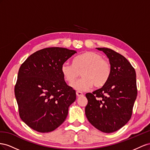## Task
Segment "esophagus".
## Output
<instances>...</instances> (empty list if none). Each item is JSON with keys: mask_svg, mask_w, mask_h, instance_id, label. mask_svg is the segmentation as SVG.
<instances>
[{"mask_svg": "<svg viewBox=\"0 0 150 150\" xmlns=\"http://www.w3.org/2000/svg\"><path fill=\"white\" fill-rule=\"evenodd\" d=\"M76 96H77V97H81V96H83V93L80 92H76Z\"/></svg>", "mask_w": 150, "mask_h": 150, "instance_id": "1", "label": "esophagus"}]
</instances>
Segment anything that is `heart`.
<instances>
[{"label":"heart","mask_w":150,"mask_h":150,"mask_svg":"<svg viewBox=\"0 0 150 150\" xmlns=\"http://www.w3.org/2000/svg\"><path fill=\"white\" fill-rule=\"evenodd\" d=\"M62 72L65 80L72 83L80 72L82 77L73 83L71 86L76 91H88L93 85L97 88L103 87L111 74V67L103 56L96 51H87L74 59V63L65 62L62 65Z\"/></svg>","instance_id":"obj_1"}]
</instances>
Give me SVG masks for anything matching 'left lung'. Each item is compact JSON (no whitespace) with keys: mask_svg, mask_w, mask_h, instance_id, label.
<instances>
[{"mask_svg":"<svg viewBox=\"0 0 150 150\" xmlns=\"http://www.w3.org/2000/svg\"><path fill=\"white\" fill-rule=\"evenodd\" d=\"M97 49L109 58L111 74L102 88L86 93L85 115L97 129L110 133L123 127L131 117L138 93L136 71L121 54L107 48Z\"/></svg>","mask_w":150,"mask_h":150,"instance_id":"1","label":"left lung"}]
</instances>
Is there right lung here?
<instances>
[{
	"label": "right lung",
	"instance_id": "1",
	"mask_svg": "<svg viewBox=\"0 0 150 150\" xmlns=\"http://www.w3.org/2000/svg\"><path fill=\"white\" fill-rule=\"evenodd\" d=\"M76 51L59 47L36 51L25 59L14 88L19 116L33 129L48 132L66 119L76 92L66 83L62 65Z\"/></svg>",
	"mask_w": 150,
	"mask_h": 150
}]
</instances>
